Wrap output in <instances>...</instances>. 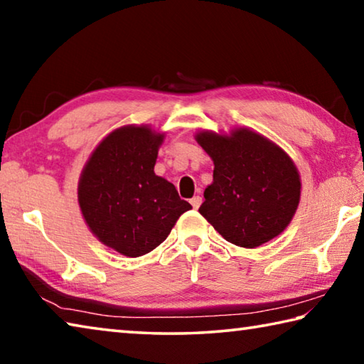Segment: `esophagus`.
Wrapping results in <instances>:
<instances>
[{"instance_id":"1","label":"esophagus","mask_w":364,"mask_h":364,"mask_svg":"<svg viewBox=\"0 0 364 364\" xmlns=\"http://www.w3.org/2000/svg\"><path fill=\"white\" fill-rule=\"evenodd\" d=\"M189 202H191V205H193L194 208H199V205L202 204V197L200 196H194Z\"/></svg>"}]
</instances>
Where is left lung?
Segmentation results:
<instances>
[{"label": "left lung", "mask_w": 364, "mask_h": 364, "mask_svg": "<svg viewBox=\"0 0 364 364\" xmlns=\"http://www.w3.org/2000/svg\"><path fill=\"white\" fill-rule=\"evenodd\" d=\"M196 139L215 165L202 217L239 247H258L284 231L300 200V176L287 154L245 128Z\"/></svg>", "instance_id": "1"}]
</instances>
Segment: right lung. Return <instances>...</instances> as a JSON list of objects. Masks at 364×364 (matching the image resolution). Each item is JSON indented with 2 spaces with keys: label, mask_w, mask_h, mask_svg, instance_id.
Here are the masks:
<instances>
[{
  "label": "right lung",
  "mask_w": 364,
  "mask_h": 364,
  "mask_svg": "<svg viewBox=\"0 0 364 364\" xmlns=\"http://www.w3.org/2000/svg\"><path fill=\"white\" fill-rule=\"evenodd\" d=\"M164 134L125 127L91 154L78 183V204L95 236L125 257L162 244L191 204L171 183L154 173Z\"/></svg>",
  "instance_id": "right-lung-1"
}]
</instances>
